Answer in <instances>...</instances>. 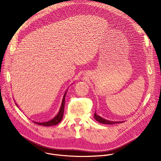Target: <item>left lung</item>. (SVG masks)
<instances>
[{"mask_svg": "<svg viewBox=\"0 0 161 161\" xmlns=\"http://www.w3.org/2000/svg\"><path fill=\"white\" fill-rule=\"evenodd\" d=\"M94 118L97 122H99L101 124H119V123L123 122H113V121L106 120V119L101 117L100 116H99L98 114H97V113L96 112L94 113Z\"/></svg>", "mask_w": 161, "mask_h": 161, "instance_id": "left-lung-1", "label": "left lung"}]
</instances>
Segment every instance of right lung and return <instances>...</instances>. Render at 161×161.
<instances>
[{
	"instance_id": "right-lung-1",
	"label": "right lung",
	"mask_w": 161,
	"mask_h": 161,
	"mask_svg": "<svg viewBox=\"0 0 161 161\" xmlns=\"http://www.w3.org/2000/svg\"><path fill=\"white\" fill-rule=\"evenodd\" d=\"M66 92H65V94L64 96L60 111H59L58 113L57 114V116L55 117H54L52 120H50L48 122H43V123H39V122H34V123L37 124V125H42V126H47L48 127V126H52V125H57L59 122H60V121L62 120V119L63 118V115H64V105H65V97Z\"/></svg>"
}]
</instances>
